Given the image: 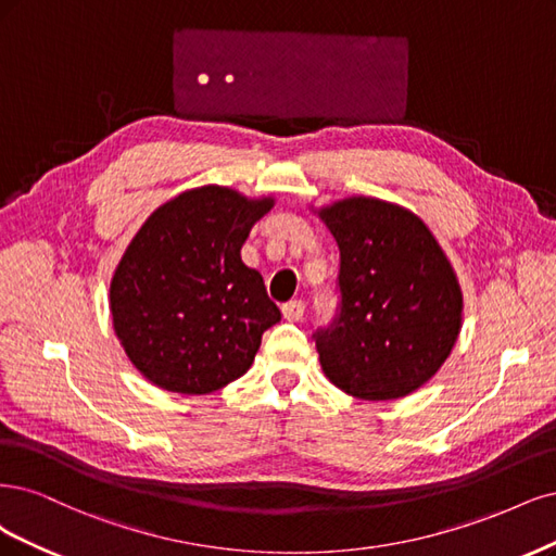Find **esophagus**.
Masks as SVG:
<instances>
[{
  "instance_id": "obj_1",
  "label": "esophagus",
  "mask_w": 556,
  "mask_h": 556,
  "mask_svg": "<svg viewBox=\"0 0 556 556\" xmlns=\"http://www.w3.org/2000/svg\"><path fill=\"white\" fill-rule=\"evenodd\" d=\"M281 314L286 320H293V324H298V320H302V316H304V302L289 300L286 304H281Z\"/></svg>"
}]
</instances>
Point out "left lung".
<instances>
[{
    "label": "left lung",
    "instance_id": "obj_1",
    "mask_svg": "<svg viewBox=\"0 0 556 556\" xmlns=\"http://www.w3.org/2000/svg\"><path fill=\"white\" fill-rule=\"evenodd\" d=\"M339 247V312L318 328L328 379L357 400H400L425 386L462 328V291L414 212L379 199L318 210Z\"/></svg>",
    "mask_w": 556,
    "mask_h": 556
}]
</instances>
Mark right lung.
<instances>
[{
  "label": "right lung",
  "instance_id": "obj_1",
  "mask_svg": "<svg viewBox=\"0 0 556 556\" xmlns=\"http://www.w3.org/2000/svg\"><path fill=\"white\" fill-rule=\"evenodd\" d=\"M273 199L207 185L156 207L111 281L113 328L154 386L207 395L252 367L281 314L240 249Z\"/></svg>",
  "mask_w": 556,
  "mask_h": 556
}]
</instances>
